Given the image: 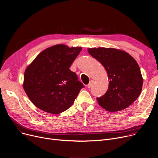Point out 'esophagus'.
Masks as SVG:
<instances>
[{
	"instance_id": "obj_1",
	"label": "esophagus",
	"mask_w": 158,
	"mask_h": 158,
	"mask_svg": "<svg viewBox=\"0 0 158 158\" xmlns=\"http://www.w3.org/2000/svg\"><path fill=\"white\" fill-rule=\"evenodd\" d=\"M93 83H94V81H93V80H91V81L89 82V83L88 85V86H87L88 88H91V86H92L93 85Z\"/></svg>"
}]
</instances>
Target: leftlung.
<instances>
[{
  "label": "left lung",
  "mask_w": 158,
  "mask_h": 158,
  "mask_svg": "<svg viewBox=\"0 0 158 158\" xmlns=\"http://www.w3.org/2000/svg\"><path fill=\"white\" fill-rule=\"evenodd\" d=\"M89 53L106 69L109 77L107 92L97 100L109 112L122 110L139 97L143 85L140 67L127 52L114 48H89Z\"/></svg>",
  "instance_id": "8db88e82"
}]
</instances>
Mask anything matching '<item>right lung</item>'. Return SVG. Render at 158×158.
<instances>
[{"label":"right lung","mask_w":158,"mask_h":158,"mask_svg":"<svg viewBox=\"0 0 158 158\" xmlns=\"http://www.w3.org/2000/svg\"><path fill=\"white\" fill-rule=\"evenodd\" d=\"M81 47L58 44L42 51L25 70L23 88L40 110L57 114L67 110L84 88L69 68Z\"/></svg>","instance_id":"right-lung-1"}]
</instances>
